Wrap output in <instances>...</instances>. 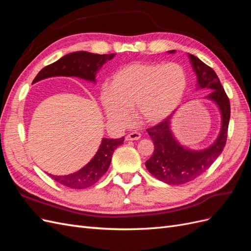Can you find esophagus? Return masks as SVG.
I'll return each mask as SVG.
<instances>
[{
	"label": "esophagus",
	"instance_id": "34e87169",
	"mask_svg": "<svg viewBox=\"0 0 251 251\" xmlns=\"http://www.w3.org/2000/svg\"><path fill=\"white\" fill-rule=\"evenodd\" d=\"M141 137V134L138 133V132H132L128 134L126 137V141H134V140H139Z\"/></svg>",
	"mask_w": 251,
	"mask_h": 251
}]
</instances>
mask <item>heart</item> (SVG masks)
Wrapping results in <instances>:
<instances>
[{"label": "heart", "instance_id": "1", "mask_svg": "<svg viewBox=\"0 0 251 251\" xmlns=\"http://www.w3.org/2000/svg\"><path fill=\"white\" fill-rule=\"evenodd\" d=\"M187 86L186 71L177 63H135L113 74L100 100L108 119L119 126L130 123L134 107L143 123L157 125L179 109Z\"/></svg>", "mask_w": 251, "mask_h": 251}]
</instances>
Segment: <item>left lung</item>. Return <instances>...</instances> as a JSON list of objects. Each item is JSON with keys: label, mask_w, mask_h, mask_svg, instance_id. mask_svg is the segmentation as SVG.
<instances>
[{"label": "left lung", "mask_w": 251, "mask_h": 251, "mask_svg": "<svg viewBox=\"0 0 251 251\" xmlns=\"http://www.w3.org/2000/svg\"><path fill=\"white\" fill-rule=\"evenodd\" d=\"M176 53V50L168 51ZM197 77V90L208 89L210 93L205 100L214 102L221 115V127L218 137L209 147L193 150L183 146L172 130L173 116L149 128L148 133L154 142V153L146 161L148 171L155 178L166 184L180 185L193 181L206 172L221 155L227 139L230 118V103L216 72L193 54H187Z\"/></svg>", "instance_id": "left-lung-1"}]
</instances>
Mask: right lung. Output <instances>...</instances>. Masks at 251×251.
Returning a JSON list of instances; mask_svg holds the SVG:
<instances>
[{
	"label": "right lung",
	"mask_w": 251,
	"mask_h": 251,
	"mask_svg": "<svg viewBox=\"0 0 251 251\" xmlns=\"http://www.w3.org/2000/svg\"><path fill=\"white\" fill-rule=\"evenodd\" d=\"M114 56H115V53L96 54V53L87 51L72 52L64 55L55 63L43 68L35 76L32 83L55 76L78 77L96 83L97 72ZM124 140L125 137L117 139L102 138L96 154L83 168L75 173L62 175V176H56L52 174L48 175L58 183L70 188L82 189L92 186L108 171L114 151L124 143Z\"/></svg>",
	"instance_id": "add662e5"
}]
</instances>
